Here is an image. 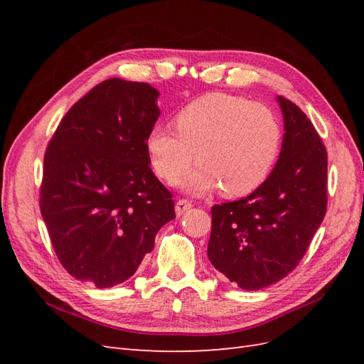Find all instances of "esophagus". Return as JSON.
I'll return each instance as SVG.
<instances>
[{"label": "esophagus", "instance_id": "1", "mask_svg": "<svg viewBox=\"0 0 364 364\" xmlns=\"http://www.w3.org/2000/svg\"><path fill=\"white\" fill-rule=\"evenodd\" d=\"M193 205H191V202L190 200H186V199H181V200H178L176 202V215H182L183 213H186L188 211V209L191 208Z\"/></svg>", "mask_w": 364, "mask_h": 364}]
</instances>
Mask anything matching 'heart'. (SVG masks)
Returning <instances> with one entry per match:
<instances>
[{"label": "heart", "instance_id": "b5f03b06", "mask_svg": "<svg viewBox=\"0 0 364 364\" xmlns=\"http://www.w3.org/2000/svg\"><path fill=\"white\" fill-rule=\"evenodd\" d=\"M176 132L155 126L146 149L159 178L181 181L191 194L222 188L226 197H241L267 179L278 159L282 129L279 118L261 103L228 94H208L185 106L174 118Z\"/></svg>", "mask_w": 364, "mask_h": 364}]
</instances>
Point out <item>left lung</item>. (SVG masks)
Listing matches in <instances>:
<instances>
[{"label": "left lung", "mask_w": 364, "mask_h": 364, "mask_svg": "<svg viewBox=\"0 0 364 364\" xmlns=\"http://www.w3.org/2000/svg\"><path fill=\"white\" fill-rule=\"evenodd\" d=\"M284 117L277 165L245 199L214 205L208 258L243 290H261L299 264L326 213L328 156L311 121L277 97Z\"/></svg>", "instance_id": "left-lung-1"}]
</instances>
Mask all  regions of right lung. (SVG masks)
<instances>
[{
	"label": "right lung",
	"instance_id": "obj_1",
	"mask_svg": "<svg viewBox=\"0 0 364 364\" xmlns=\"http://www.w3.org/2000/svg\"><path fill=\"white\" fill-rule=\"evenodd\" d=\"M158 97L149 83L102 82L62 118L43 158L41 214L53 249L97 289L127 281L176 217L146 149Z\"/></svg>",
	"mask_w": 364,
	"mask_h": 364
}]
</instances>
